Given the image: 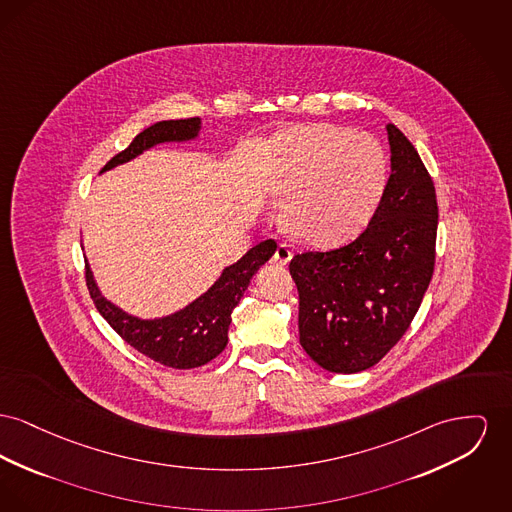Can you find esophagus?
<instances>
[{"label":"esophagus","mask_w":512,"mask_h":512,"mask_svg":"<svg viewBox=\"0 0 512 512\" xmlns=\"http://www.w3.org/2000/svg\"><path fill=\"white\" fill-rule=\"evenodd\" d=\"M292 249H290V245H286V243H280L278 247H276V253H274V261L276 263H280V265H288L290 263V259H292Z\"/></svg>","instance_id":"1"}]
</instances>
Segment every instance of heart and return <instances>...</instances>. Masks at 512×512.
<instances>
[{"label": "heart", "mask_w": 512, "mask_h": 512, "mask_svg": "<svg viewBox=\"0 0 512 512\" xmlns=\"http://www.w3.org/2000/svg\"><path fill=\"white\" fill-rule=\"evenodd\" d=\"M387 178L389 156L373 135L317 123L278 139L267 193L298 240L332 247L365 230Z\"/></svg>", "instance_id": "1"}]
</instances>
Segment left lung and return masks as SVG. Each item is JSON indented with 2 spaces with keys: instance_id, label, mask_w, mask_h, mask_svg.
<instances>
[{
  "instance_id": "1",
  "label": "left lung",
  "mask_w": 512,
  "mask_h": 512,
  "mask_svg": "<svg viewBox=\"0 0 512 512\" xmlns=\"http://www.w3.org/2000/svg\"><path fill=\"white\" fill-rule=\"evenodd\" d=\"M391 176L367 228L348 245L290 263L300 294V344L332 373L373 367L408 331L431 282L437 197L420 154L389 123Z\"/></svg>"
}]
</instances>
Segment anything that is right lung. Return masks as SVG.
<instances>
[{
    "label": "right lung",
    "instance_id": "obj_1",
    "mask_svg": "<svg viewBox=\"0 0 512 512\" xmlns=\"http://www.w3.org/2000/svg\"><path fill=\"white\" fill-rule=\"evenodd\" d=\"M201 118L158 121L141 131L125 151L116 154L104 168L112 170L160 143H187L201 133ZM276 251V241L265 240L251 247L238 263L226 267L211 288L180 311L164 317L141 319L123 311L104 298L91 267L87 265V286L92 301L110 327L147 358L174 369H193L214 360L228 344L232 311L243 298L253 274Z\"/></svg>",
    "mask_w": 512,
    "mask_h": 512
}]
</instances>
